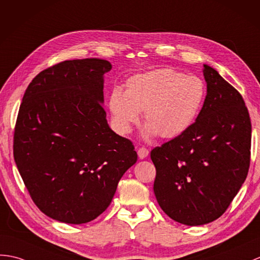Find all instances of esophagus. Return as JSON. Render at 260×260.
<instances>
[{
	"mask_svg": "<svg viewBox=\"0 0 260 260\" xmlns=\"http://www.w3.org/2000/svg\"><path fill=\"white\" fill-rule=\"evenodd\" d=\"M137 154H138V157H140L141 159H144V158H146L147 156H148L149 150L147 148H145V147H141L140 149L137 150Z\"/></svg>",
	"mask_w": 260,
	"mask_h": 260,
	"instance_id": "esophagus-1",
	"label": "esophagus"
}]
</instances>
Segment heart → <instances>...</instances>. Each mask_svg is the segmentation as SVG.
Here are the masks:
<instances>
[{
    "label": "heart",
    "instance_id": "b5f03b06",
    "mask_svg": "<svg viewBox=\"0 0 260 260\" xmlns=\"http://www.w3.org/2000/svg\"><path fill=\"white\" fill-rule=\"evenodd\" d=\"M205 86L201 78L173 69H158L129 77L125 93L113 89L108 106L117 129L128 134L143 112L145 137L175 138L194 122L201 110Z\"/></svg>",
    "mask_w": 260,
    "mask_h": 260
}]
</instances>
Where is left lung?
I'll use <instances>...</instances> for the list:
<instances>
[{
	"mask_svg": "<svg viewBox=\"0 0 260 260\" xmlns=\"http://www.w3.org/2000/svg\"><path fill=\"white\" fill-rule=\"evenodd\" d=\"M203 73L207 95L195 123L150 152L160 208L188 226L219 218L250 164L251 123L243 96L210 66L204 64Z\"/></svg>",
	"mask_w": 260,
	"mask_h": 260,
	"instance_id": "8db88e82",
	"label": "left lung"
}]
</instances>
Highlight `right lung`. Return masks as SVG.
Masks as SVG:
<instances>
[{"label": "right lung", "instance_id": "right-lung-1", "mask_svg": "<svg viewBox=\"0 0 260 260\" xmlns=\"http://www.w3.org/2000/svg\"><path fill=\"white\" fill-rule=\"evenodd\" d=\"M106 59L64 61L36 75L17 115L13 154L42 213L85 224L110 206L117 184L137 160L134 145L107 124Z\"/></svg>", "mask_w": 260, "mask_h": 260}]
</instances>
